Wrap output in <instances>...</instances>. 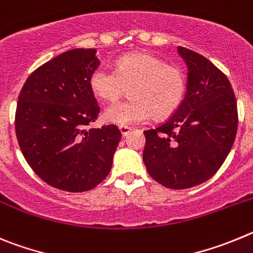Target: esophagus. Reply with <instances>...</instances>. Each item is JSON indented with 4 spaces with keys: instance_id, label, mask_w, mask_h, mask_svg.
Here are the masks:
<instances>
[{
    "instance_id": "esophagus-1",
    "label": "esophagus",
    "mask_w": 253,
    "mask_h": 253,
    "mask_svg": "<svg viewBox=\"0 0 253 253\" xmlns=\"http://www.w3.org/2000/svg\"><path fill=\"white\" fill-rule=\"evenodd\" d=\"M120 131H121V133H122V136H127L129 133V132L132 131V128L131 127H127V126H120Z\"/></svg>"
}]
</instances>
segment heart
<instances>
[{
	"instance_id": "1",
	"label": "heart",
	"mask_w": 253,
	"mask_h": 253,
	"mask_svg": "<svg viewBox=\"0 0 253 253\" xmlns=\"http://www.w3.org/2000/svg\"><path fill=\"white\" fill-rule=\"evenodd\" d=\"M128 89V101L116 102L104 110L107 122L129 126L156 118L169 117L181 104L186 90L183 70L168 65L161 58L149 53H131L118 58L116 69L95 68L89 77L94 95L113 102Z\"/></svg>"
}]
</instances>
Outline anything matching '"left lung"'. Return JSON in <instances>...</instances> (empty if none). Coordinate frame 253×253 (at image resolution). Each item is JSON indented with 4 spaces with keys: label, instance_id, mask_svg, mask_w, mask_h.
Here are the masks:
<instances>
[{
    "label": "left lung",
    "instance_id": "obj_1",
    "mask_svg": "<svg viewBox=\"0 0 253 253\" xmlns=\"http://www.w3.org/2000/svg\"><path fill=\"white\" fill-rule=\"evenodd\" d=\"M188 67L183 102L156 128L143 131V163L154 180L188 189L209 180L224 163L236 138L237 102L227 78L213 63L179 46Z\"/></svg>",
    "mask_w": 253,
    "mask_h": 253
}]
</instances>
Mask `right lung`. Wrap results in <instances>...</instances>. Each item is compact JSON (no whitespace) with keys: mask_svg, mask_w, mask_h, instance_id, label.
Segmentation results:
<instances>
[{"mask_svg":"<svg viewBox=\"0 0 253 253\" xmlns=\"http://www.w3.org/2000/svg\"><path fill=\"white\" fill-rule=\"evenodd\" d=\"M95 49H73L39 67L19 95L15 129L31 169L49 185L87 192L110 174L122 135L117 126L88 128L99 106L89 77Z\"/></svg>","mask_w":253,"mask_h":253,"instance_id":"obj_1","label":"right lung"}]
</instances>
